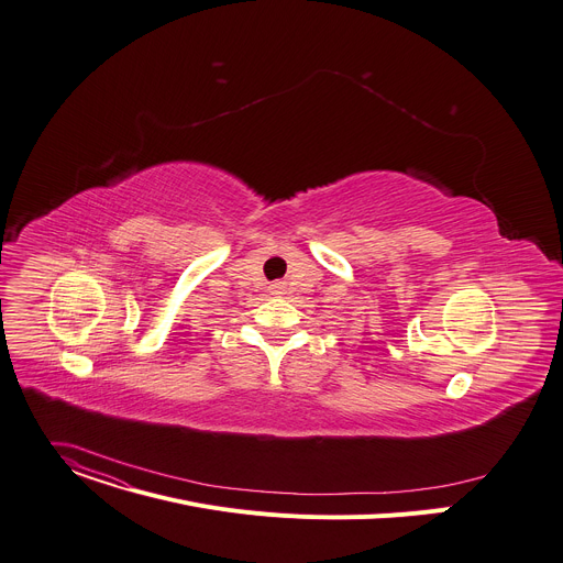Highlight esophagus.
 I'll use <instances>...</instances> for the list:
<instances>
[{
  "label": "esophagus",
  "instance_id": "34e87169",
  "mask_svg": "<svg viewBox=\"0 0 563 563\" xmlns=\"http://www.w3.org/2000/svg\"><path fill=\"white\" fill-rule=\"evenodd\" d=\"M269 289L272 294H285V283H274Z\"/></svg>",
  "mask_w": 563,
  "mask_h": 563
}]
</instances>
